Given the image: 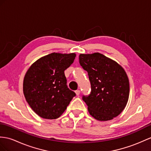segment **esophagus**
Wrapping results in <instances>:
<instances>
[{
    "mask_svg": "<svg viewBox=\"0 0 151 151\" xmlns=\"http://www.w3.org/2000/svg\"><path fill=\"white\" fill-rule=\"evenodd\" d=\"M75 92H76V95H78H78L80 94V90H76V91H75Z\"/></svg>",
    "mask_w": 151,
    "mask_h": 151,
    "instance_id": "esophagus-1",
    "label": "esophagus"
}]
</instances>
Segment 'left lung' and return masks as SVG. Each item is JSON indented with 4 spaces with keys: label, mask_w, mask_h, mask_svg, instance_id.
<instances>
[{
    "label": "left lung",
    "mask_w": 151,
    "mask_h": 151,
    "mask_svg": "<svg viewBox=\"0 0 151 151\" xmlns=\"http://www.w3.org/2000/svg\"><path fill=\"white\" fill-rule=\"evenodd\" d=\"M79 59L90 81V93L82 97L90 115L100 121L118 116L126 107L129 95V83L124 68L99 52L81 54Z\"/></svg>",
    "instance_id": "left-lung-1"
}]
</instances>
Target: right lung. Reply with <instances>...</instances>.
<instances>
[{
	"label": "right lung",
	"instance_id": "right-lung-1",
	"mask_svg": "<svg viewBox=\"0 0 151 151\" xmlns=\"http://www.w3.org/2000/svg\"><path fill=\"white\" fill-rule=\"evenodd\" d=\"M75 58L74 53L50 54L35 62L25 73L23 84L25 98L42 118H59L76 96L67 85L64 72Z\"/></svg>",
	"mask_w": 151,
	"mask_h": 151
}]
</instances>
